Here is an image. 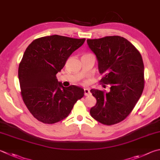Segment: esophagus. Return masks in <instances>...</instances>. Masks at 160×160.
<instances>
[{
  "mask_svg": "<svg viewBox=\"0 0 160 160\" xmlns=\"http://www.w3.org/2000/svg\"><path fill=\"white\" fill-rule=\"evenodd\" d=\"M84 92H85V96H89L90 94H91V92H90V90L88 88L84 89Z\"/></svg>",
  "mask_w": 160,
  "mask_h": 160,
  "instance_id": "34e87169",
  "label": "esophagus"
}]
</instances>
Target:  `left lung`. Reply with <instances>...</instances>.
I'll list each match as a JSON object with an SVG mask.
<instances>
[{"mask_svg": "<svg viewBox=\"0 0 160 160\" xmlns=\"http://www.w3.org/2000/svg\"><path fill=\"white\" fill-rule=\"evenodd\" d=\"M90 50L97 57L101 82L110 85V92L92 89L97 99L90 109L96 120L112 125L124 120L132 111L144 88V65L141 55L123 37L106 36L88 39Z\"/></svg>", "mask_w": 160, "mask_h": 160, "instance_id": "left-lung-1", "label": "left lung"}]
</instances>
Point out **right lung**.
I'll return each instance as SVG.
<instances>
[{
    "label": "right lung",
    "instance_id": "obj_1",
    "mask_svg": "<svg viewBox=\"0 0 160 160\" xmlns=\"http://www.w3.org/2000/svg\"><path fill=\"white\" fill-rule=\"evenodd\" d=\"M85 41V38L53 35L34 40L25 50L18 70L21 94L38 120L54 124L63 120L84 96L82 88L76 85L64 88L56 75Z\"/></svg>",
    "mask_w": 160,
    "mask_h": 160
}]
</instances>
